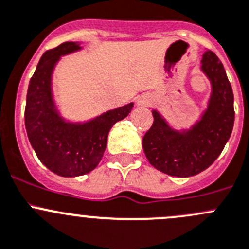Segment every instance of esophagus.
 <instances>
[{"mask_svg": "<svg viewBox=\"0 0 249 249\" xmlns=\"http://www.w3.org/2000/svg\"><path fill=\"white\" fill-rule=\"evenodd\" d=\"M137 106L141 107H147L150 105V97L148 95H141V96L137 97V101H136Z\"/></svg>", "mask_w": 249, "mask_h": 249, "instance_id": "obj_1", "label": "esophagus"}]
</instances>
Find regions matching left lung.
<instances>
[{"mask_svg":"<svg viewBox=\"0 0 249 249\" xmlns=\"http://www.w3.org/2000/svg\"><path fill=\"white\" fill-rule=\"evenodd\" d=\"M201 70L212 84L201 119L190 129L178 131L154 109L152 127L143 136V150L150 165L175 177H190L210 167L224 149L233 127V94L224 66L207 50Z\"/></svg>","mask_w":249,"mask_h":249,"instance_id":"1","label":"left lung"}]
</instances>
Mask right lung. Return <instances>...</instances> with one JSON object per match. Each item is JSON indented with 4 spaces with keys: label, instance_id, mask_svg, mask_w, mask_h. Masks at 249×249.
Listing matches in <instances>:
<instances>
[{
    "label": "right lung",
    "instance_id": "1",
    "mask_svg": "<svg viewBox=\"0 0 249 249\" xmlns=\"http://www.w3.org/2000/svg\"><path fill=\"white\" fill-rule=\"evenodd\" d=\"M77 42H65L42 55L30 79L25 107L27 137L42 164L61 177L89 173L101 161L109 130L131 112L127 104L85 123L66 122L53 99L52 74L62 55L79 50Z\"/></svg>",
    "mask_w": 249,
    "mask_h": 249
}]
</instances>
